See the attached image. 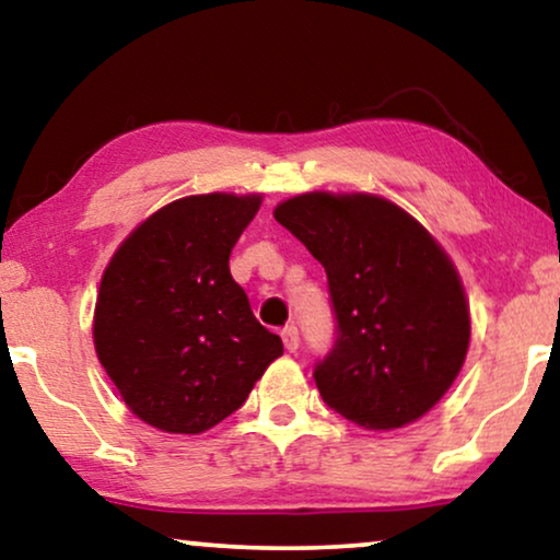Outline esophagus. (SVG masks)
Segmentation results:
<instances>
[{"label": "esophagus", "mask_w": 560, "mask_h": 560, "mask_svg": "<svg viewBox=\"0 0 560 560\" xmlns=\"http://www.w3.org/2000/svg\"><path fill=\"white\" fill-rule=\"evenodd\" d=\"M282 343H285V349L290 354H295L298 347H301V336H298V328L295 326H285L282 328Z\"/></svg>", "instance_id": "1"}]
</instances>
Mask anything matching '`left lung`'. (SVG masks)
<instances>
[{
    "label": "left lung",
    "mask_w": 560,
    "mask_h": 560,
    "mask_svg": "<svg viewBox=\"0 0 560 560\" xmlns=\"http://www.w3.org/2000/svg\"><path fill=\"white\" fill-rule=\"evenodd\" d=\"M275 219L324 265L336 341L313 370L328 408L370 431L425 416L469 349V303L441 244L400 206L313 190Z\"/></svg>",
    "instance_id": "left-lung-1"
}]
</instances>
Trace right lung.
Returning a JSON list of instances; mask_svg holds the SVG:
<instances>
[{
    "label": "right lung",
    "instance_id": "1",
    "mask_svg": "<svg viewBox=\"0 0 560 560\" xmlns=\"http://www.w3.org/2000/svg\"><path fill=\"white\" fill-rule=\"evenodd\" d=\"M262 196H186L114 252L94 313V347L121 400L165 433H203L240 410L282 354L229 272Z\"/></svg>",
    "mask_w": 560,
    "mask_h": 560
}]
</instances>
